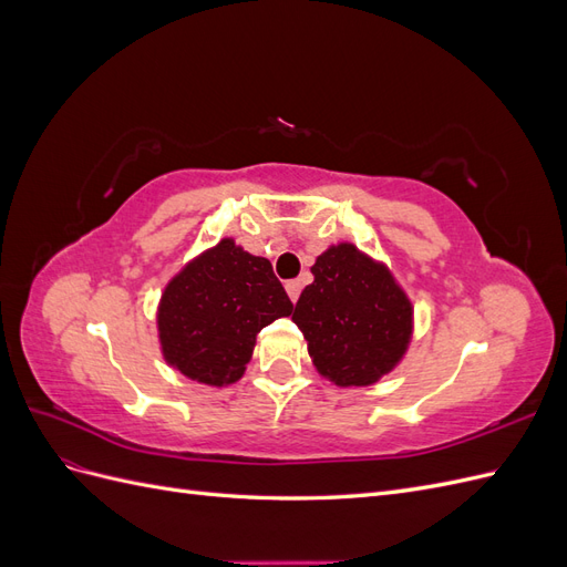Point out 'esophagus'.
Returning a JSON list of instances; mask_svg holds the SVG:
<instances>
[{"label":"esophagus","instance_id":"34e87169","mask_svg":"<svg viewBox=\"0 0 567 567\" xmlns=\"http://www.w3.org/2000/svg\"><path fill=\"white\" fill-rule=\"evenodd\" d=\"M300 290H302V284L300 281H286V293L290 300H298L300 298Z\"/></svg>","mask_w":567,"mask_h":567}]
</instances>
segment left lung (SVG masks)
<instances>
[{
  "label": "left lung",
  "instance_id": "obj_1",
  "mask_svg": "<svg viewBox=\"0 0 567 567\" xmlns=\"http://www.w3.org/2000/svg\"><path fill=\"white\" fill-rule=\"evenodd\" d=\"M315 281L296 305L293 321L317 371L340 388L379 383L402 362L414 331V307L383 262L352 244L323 250Z\"/></svg>",
  "mask_w": 567,
  "mask_h": 567
}]
</instances>
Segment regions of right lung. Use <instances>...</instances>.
Wrapping results in <instances>:
<instances>
[{"instance_id": "obj_1", "label": "right lung", "mask_w": 567, "mask_h": 567, "mask_svg": "<svg viewBox=\"0 0 567 567\" xmlns=\"http://www.w3.org/2000/svg\"><path fill=\"white\" fill-rule=\"evenodd\" d=\"M293 312L267 257L221 241L194 257L163 290L158 338L165 362L205 385H231L267 323Z\"/></svg>"}]
</instances>
